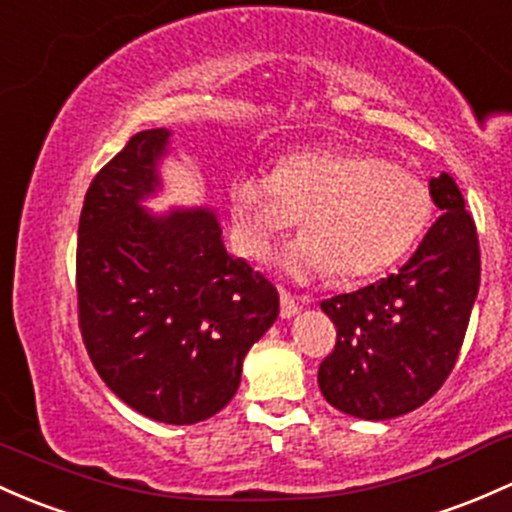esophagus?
<instances>
[{
    "instance_id": "obj_1",
    "label": "esophagus",
    "mask_w": 512,
    "mask_h": 512,
    "mask_svg": "<svg viewBox=\"0 0 512 512\" xmlns=\"http://www.w3.org/2000/svg\"><path fill=\"white\" fill-rule=\"evenodd\" d=\"M298 312H300L298 300H295L290 293H285V290H280V317H283V320H293Z\"/></svg>"
}]
</instances>
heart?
Returning <instances> with one entry per match:
<instances>
[{
	"mask_svg": "<svg viewBox=\"0 0 512 512\" xmlns=\"http://www.w3.org/2000/svg\"><path fill=\"white\" fill-rule=\"evenodd\" d=\"M229 205L236 246L249 258L271 254L302 214L305 234L285 246L278 271L307 283L332 271L342 278L386 271L425 232L432 195L415 173L381 158L298 151L276 173L236 175Z\"/></svg>",
	"mask_w": 512,
	"mask_h": 512,
	"instance_id": "obj_1",
	"label": "heart"
}]
</instances>
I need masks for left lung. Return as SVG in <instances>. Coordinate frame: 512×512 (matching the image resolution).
<instances>
[{"mask_svg": "<svg viewBox=\"0 0 512 512\" xmlns=\"http://www.w3.org/2000/svg\"><path fill=\"white\" fill-rule=\"evenodd\" d=\"M442 217L393 276L322 302L337 344L317 383L332 408L390 420L420 408L452 373L481 280L476 227L449 173L430 178Z\"/></svg>", "mask_w": 512, "mask_h": 512, "instance_id": "8db88e82", "label": "left lung"}]
</instances>
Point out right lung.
Here are the masks:
<instances>
[{"instance_id":"right-lung-1","label":"right lung","mask_w":512,"mask_h":512,"mask_svg":"<svg viewBox=\"0 0 512 512\" xmlns=\"http://www.w3.org/2000/svg\"><path fill=\"white\" fill-rule=\"evenodd\" d=\"M170 129L131 136L92 180L78 227L87 354L129 408L166 425L217 415L244 356L278 317V290L222 239L207 205L151 212Z\"/></svg>"}]
</instances>
